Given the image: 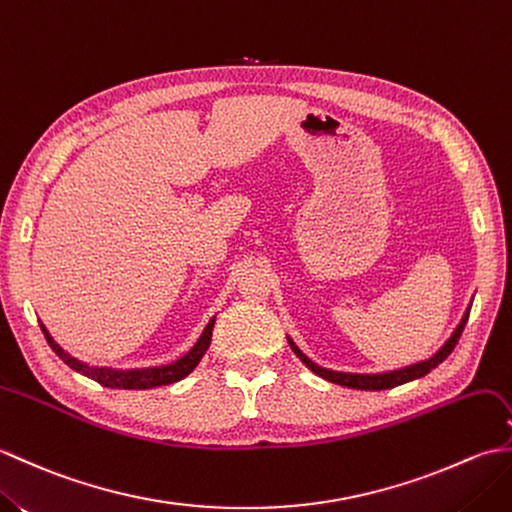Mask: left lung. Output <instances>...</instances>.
<instances>
[{"instance_id":"1","label":"left lung","mask_w":512,"mask_h":512,"mask_svg":"<svg viewBox=\"0 0 512 512\" xmlns=\"http://www.w3.org/2000/svg\"><path fill=\"white\" fill-rule=\"evenodd\" d=\"M469 312L471 308L464 312V317L460 321L458 328H455V332L451 334V339L444 343L440 350L433 354L431 358H427V361L422 363H416V365H409V367H402V369H394V372H385V374H347V372H332V369H325V367H319L317 363H312L310 358L303 354L299 347L292 343V339H288L292 352H295L299 356V361L306 365L310 372H314L317 376H321L323 380H330V383L334 385H341V387H352V389H365V391H380V389H391V387H398L402 383H409V380H416L424 374H429L431 369H436L444 358H447L453 347L458 345V339L462 336V330L466 321H469Z\"/></svg>"}]
</instances>
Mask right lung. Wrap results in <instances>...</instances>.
<instances>
[{"label":"right lung","instance_id":"right-lung-1","mask_svg":"<svg viewBox=\"0 0 512 512\" xmlns=\"http://www.w3.org/2000/svg\"><path fill=\"white\" fill-rule=\"evenodd\" d=\"M213 323L215 319L209 321L206 325L202 336L191 347L189 354H184L178 361H173L169 365H160V367H145V369H114V367H94L79 361V358L70 356L68 352L54 343V339L50 336V332L46 330V325L41 323V330L46 334V341L52 347V352L57 354L61 361L72 367L74 372H79L83 376H88L96 383L103 385V387H112V389H151V387H160V385H171V383H178L184 376H189L198 363L202 361L204 352L209 350L211 345V336H213Z\"/></svg>","mask_w":512,"mask_h":512}]
</instances>
